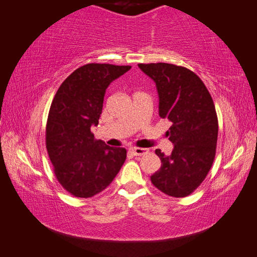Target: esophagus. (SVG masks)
<instances>
[{
  "label": "esophagus",
  "mask_w": 257,
  "mask_h": 257,
  "mask_svg": "<svg viewBox=\"0 0 257 257\" xmlns=\"http://www.w3.org/2000/svg\"><path fill=\"white\" fill-rule=\"evenodd\" d=\"M130 152H132L134 156H144V155H147L149 150L144 148H132L130 149Z\"/></svg>",
  "instance_id": "esophagus-1"
}]
</instances>
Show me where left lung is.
Here are the masks:
<instances>
[{"label":"left lung","instance_id":"left-lung-1","mask_svg":"<svg viewBox=\"0 0 257 257\" xmlns=\"http://www.w3.org/2000/svg\"><path fill=\"white\" fill-rule=\"evenodd\" d=\"M156 82L159 115L172 122L167 136L174 144L170 156L157 149L162 166L152 185L172 197L194 193L208 175L216 156L218 117L211 94L202 79L172 63H140Z\"/></svg>","mask_w":257,"mask_h":257}]
</instances>
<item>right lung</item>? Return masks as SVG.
<instances>
[{"label": "right lung", "instance_id": "obj_1", "mask_svg": "<svg viewBox=\"0 0 257 257\" xmlns=\"http://www.w3.org/2000/svg\"><path fill=\"white\" fill-rule=\"evenodd\" d=\"M130 66L89 63L69 75L53 99L46 124V148L60 185L75 197L89 198L110 185L127 150L95 140L106 89Z\"/></svg>", "mask_w": 257, "mask_h": 257}]
</instances>
